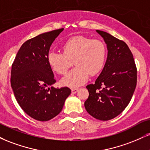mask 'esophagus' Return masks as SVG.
Wrapping results in <instances>:
<instances>
[{"instance_id": "esophagus-1", "label": "esophagus", "mask_w": 150, "mask_h": 150, "mask_svg": "<svg viewBox=\"0 0 150 150\" xmlns=\"http://www.w3.org/2000/svg\"><path fill=\"white\" fill-rule=\"evenodd\" d=\"M78 91H79V89H77V88H73V89H71V91L73 93H77Z\"/></svg>"}]
</instances>
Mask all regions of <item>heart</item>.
Listing matches in <instances>:
<instances>
[{"label": "heart", "instance_id": "1", "mask_svg": "<svg viewBox=\"0 0 150 150\" xmlns=\"http://www.w3.org/2000/svg\"><path fill=\"white\" fill-rule=\"evenodd\" d=\"M62 50L63 52H49L47 62L54 71L65 75L74 61L76 67L62 79L63 84L70 87L85 83L89 74H98L103 68L107 57V49L101 40L83 35L68 40L63 44Z\"/></svg>", "mask_w": 150, "mask_h": 150}]
</instances>
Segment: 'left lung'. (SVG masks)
Here are the masks:
<instances>
[{
	"instance_id": "1",
	"label": "left lung",
	"mask_w": 150,
	"mask_h": 150,
	"mask_svg": "<svg viewBox=\"0 0 150 150\" xmlns=\"http://www.w3.org/2000/svg\"><path fill=\"white\" fill-rule=\"evenodd\" d=\"M108 50L101 73L94 84L86 86L89 97L86 110L99 120L108 121L124 111L132 98L137 83V68L132 52L125 42L96 30Z\"/></svg>"
}]
</instances>
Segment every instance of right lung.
Segmentation results:
<instances>
[{"label":"right lung","instance_id":"right-lung-1","mask_svg":"<svg viewBox=\"0 0 150 150\" xmlns=\"http://www.w3.org/2000/svg\"><path fill=\"white\" fill-rule=\"evenodd\" d=\"M63 30H54L28 40L12 65L10 83L16 100L23 110L36 120L45 122L59 115L71 93L66 86L49 87L56 80L48 64L47 54Z\"/></svg>","mask_w":150,"mask_h":150}]
</instances>
